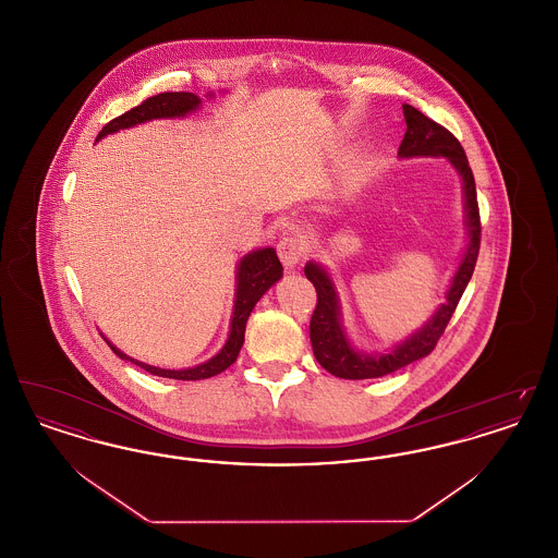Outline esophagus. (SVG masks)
<instances>
[{"label": "esophagus", "mask_w": 558, "mask_h": 558, "mask_svg": "<svg viewBox=\"0 0 558 558\" xmlns=\"http://www.w3.org/2000/svg\"><path fill=\"white\" fill-rule=\"evenodd\" d=\"M278 255L284 266L294 267L296 264H301V259L305 255V244L299 236L287 234L278 240Z\"/></svg>", "instance_id": "1"}]
</instances>
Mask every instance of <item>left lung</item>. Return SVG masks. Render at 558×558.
Listing matches in <instances>:
<instances>
[{
  "instance_id": "1",
  "label": "left lung",
  "mask_w": 558,
  "mask_h": 558,
  "mask_svg": "<svg viewBox=\"0 0 558 558\" xmlns=\"http://www.w3.org/2000/svg\"><path fill=\"white\" fill-rule=\"evenodd\" d=\"M403 117H405L408 130L401 140L399 155L401 157H418V155L446 157L462 175L471 242H469L462 264L453 276V282L448 292V303H444L437 310V314L418 335H414L403 345H399L398 349H393L391 353H385V355H362L351 349V345L347 343L343 330H341V324H339L337 294H335L328 274L316 264L305 266V276L318 292V303H316V310H314L312 322H310V339L314 347V355L324 371H328L339 378H349V380L378 378V376L391 374V372L399 371V368L428 355L437 345V341L441 339V335L451 319V314L456 312L458 301L466 289L475 264H477L478 244H481L477 187H475V178H473L469 159L464 155V148L460 146V142L453 133L448 132L444 125L435 123L433 119L425 117L421 110H416L410 105H403Z\"/></svg>"
}]
</instances>
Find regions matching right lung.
<instances>
[{"mask_svg":"<svg viewBox=\"0 0 558 558\" xmlns=\"http://www.w3.org/2000/svg\"><path fill=\"white\" fill-rule=\"evenodd\" d=\"M201 105V98L190 94V92H162L148 100H144L142 105L133 107L132 110L123 112L121 117L108 121L102 128V132L98 133L96 140L105 137L107 133L119 132L125 128H132L137 123L150 121V119H160V117H182L190 110ZM282 276V264L276 255L274 248H262L255 251L251 255H246L239 267V289H236V305H234V316H232V330H230V339L223 345V349L201 366L190 368V371H162L155 368L142 362H135L132 357H128L125 353H121L117 347L110 345V349L123 357L130 360L133 364H137L140 368H144L150 374L165 376V378H175V380H203V378H211L215 374L230 368L236 357H239L240 347L244 343V328H246V319L251 316L255 303L262 299V294Z\"/></svg>","mask_w":558,"mask_h":558,"instance_id":"obj_1","label":"right lung"}]
</instances>
